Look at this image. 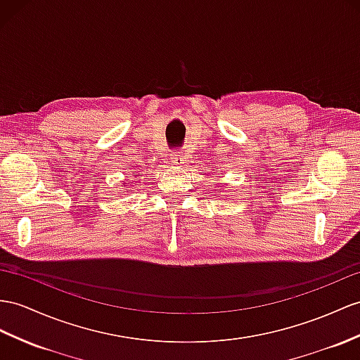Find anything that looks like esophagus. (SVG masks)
<instances>
[{
	"label": "esophagus",
	"instance_id": "34e87169",
	"mask_svg": "<svg viewBox=\"0 0 360 360\" xmlns=\"http://www.w3.org/2000/svg\"><path fill=\"white\" fill-rule=\"evenodd\" d=\"M172 155H174V163H183V153L175 151L172 153Z\"/></svg>",
	"mask_w": 360,
	"mask_h": 360
}]
</instances>
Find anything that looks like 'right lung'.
Masks as SVG:
<instances>
[{"instance_id":"add662e5","label":"right lung","mask_w":360,"mask_h":360,"mask_svg":"<svg viewBox=\"0 0 360 360\" xmlns=\"http://www.w3.org/2000/svg\"><path fill=\"white\" fill-rule=\"evenodd\" d=\"M134 175H139V174H137V172H134ZM140 175H142V174H140Z\"/></svg>"}]
</instances>
